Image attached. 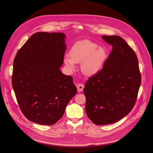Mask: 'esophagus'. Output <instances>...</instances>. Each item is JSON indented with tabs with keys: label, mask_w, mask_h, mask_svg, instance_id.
<instances>
[{
	"label": "esophagus",
	"mask_w": 153,
	"mask_h": 153,
	"mask_svg": "<svg viewBox=\"0 0 153 153\" xmlns=\"http://www.w3.org/2000/svg\"><path fill=\"white\" fill-rule=\"evenodd\" d=\"M77 89H78V91L79 92H81L83 91V89L84 88V85L82 84H78L77 85Z\"/></svg>",
	"instance_id": "obj_1"
}]
</instances>
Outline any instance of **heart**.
I'll use <instances>...</instances> for the list:
<instances>
[{
    "label": "heart",
    "mask_w": 153,
    "mask_h": 153,
    "mask_svg": "<svg viewBox=\"0 0 153 153\" xmlns=\"http://www.w3.org/2000/svg\"><path fill=\"white\" fill-rule=\"evenodd\" d=\"M69 56L70 58H64V62L70 70H75V64L81 63L82 72L88 76H92L98 74L103 67L107 58V51L103 46L85 40L72 46Z\"/></svg>",
    "instance_id": "1"
}]
</instances>
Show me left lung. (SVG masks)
Listing matches in <instances>:
<instances>
[{"mask_svg":"<svg viewBox=\"0 0 153 153\" xmlns=\"http://www.w3.org/2000/svg\"><path fill=\"white\" fill-rule=\"evenodd\" d=\"M102 38L112 50L102 69L84 88L86 113L96 125L115 123L128 115L141 85L138 61L131 47L118 36Z\"/></svg>","mask_w":153,"mask_h":153,"instance_id":"left-lung-1","label":"left lung"}]
</instances>
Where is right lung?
Segmentation results:
<instances>
[{
    "instance_id": "right-lung-1",
    "label": "right lung",
    "mask_w": 153,
    "mask_h": 153,
    "mask_svg": "<svg viewBox=\"0 0 153 153\" xmlns=\"http://www.w3.org/2000/svg\"><path fill=\"white\" fill-rule=\"evenodd\" d=\"M65 38L63 33H36L15 58L12 87L23 115L33 123H56L77 92L73 78L60 70Z\"/></svg>"
}]
</instances>
